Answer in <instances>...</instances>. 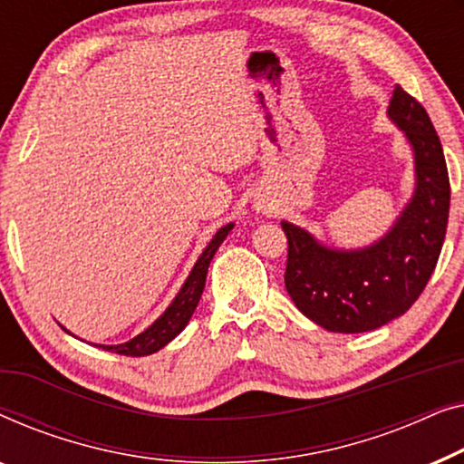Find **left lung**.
Listing matches in <instances>:
<instances>
[{
	"mask_svg": "<svg viewBox=\"0 0 464 464\" xmlns=\"http://www.w3.org/2000/svg\"><path fill=\"white\" fill-rule=\"evenodd\" d=\"M389 118L414 150L416 189L382 238L363 249H332L281 221L289 245L285 287L300 313L327 332H372L408 313L427 287L446 238L450 179L433 122L399 84Z\"/></svg>",
	"mask_w": 464,
	"mask_h": 464,
	"instance_id": "8db88e82",
	"label": "left lung"
}]
</instances>
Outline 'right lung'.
Instances as JSON below:
<instances>
[{
	"mask_svg": "<svg viewBox=\"0 0 464 464\" xmlns=\"http://www.w3.org/2000/svg\"><path fill=\"white\" fill-rule=\"evenodd\" d=\"M232 227H234V224L219 227V232L215 234L211 243L207 245V249L202 251L198 262L194 264L192 272H189L186 283H183L181 291L177 294L173 304L164 310L162 316H158V319L151 323V325L145 329L143 334H139L137 338L124 342V344H113V346L99 344V348H103V351H110V353H116V354H124V357H145V354L160 351L162 346H167L170 340L177 338V335L183 332V327L188 325L189 319H192L194 310L200 302L202 289H205L208 264H211L215 251L219 249V245L224 243L227 232H230Z\"/></svg>",
	"mask_w": 464,
	"mask_h": 464,
	"instance_id": "right-lung-1",
	"label": "right lung"
}]
</instances>
